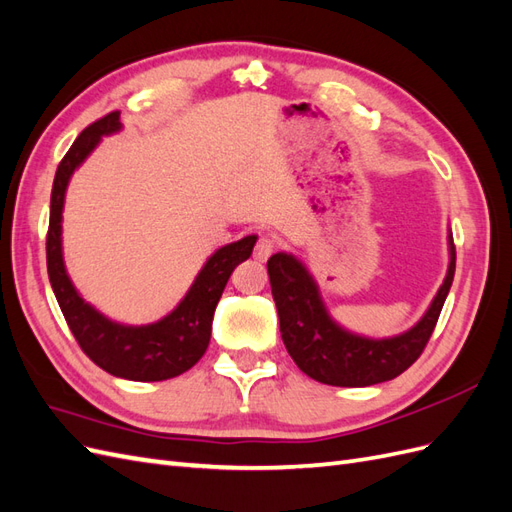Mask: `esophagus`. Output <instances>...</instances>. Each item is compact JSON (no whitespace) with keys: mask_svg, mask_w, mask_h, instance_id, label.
Returning a JSON list of instances; mask_svg holds the SVG:
<instances>
[{"mask_svg":"<svg viewBox=\"0 0 512 512\" xmlns=\"http://www.w3.org/2000/svg\"><path fill=\"white\" fill-rule=\"evenodd\" d=\"M273 250H275V241L267 235H260L258 241H256V247H254V258L260 260V262H265L273 254Z\"/></svg>","mask_w":512,"mask_h":512,"instance_id":"obj_1","label":"esophagus"}]
</instances>
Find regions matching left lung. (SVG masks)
I'll return each instance as SVG.
<instances>
[{"mask_svg": "<svg viewBox=\"0 0 512 512\" xmlns=\"http://www.w3.org/2000/svg\"><path fill=\"white\" fill-rule=\"evenodd\" d=\"M448 269L427 312L414 327L393 337H367L342 327L322 301L314 275L286 252L269 258L271 292L284 346L297 367L322 384L371 386L393 380L421 356L436 327L455 277V245L448 230Z\"/></svg>", "mask_w": 512, "mask_h": 512, "instance_id": "1", "label": "left lung"}]
</instances>
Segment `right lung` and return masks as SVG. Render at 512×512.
<instances>
[{
    "instance_id": "obj_1",
    "label": "right lung",
    "mask_w": 512,
    "mask_h": 512,
    "mask_svg": "<svg viewBox=\"0 0 512 512\" xmlns=\"http://www.w3.org/2000/svg\"><path fill=\"white\" fill-rule=\"evenodd\" d=\"M119 130V113H108L85 128L72 143L64 160L59 162L51 192L46 271H49L51 288L61 314L91 361L123 380L160 382L188 371L205 354L211 339L215 305H218L232 271L252 256L258 237L247 235L215 250L173 312L156 322L136 327V324H123L98 312L81 297L66 271L64 247H61V220H64L61 213H64L66 190L74 170L91 156L102 136H111Z\"/></svg>"
}]
</instances>
